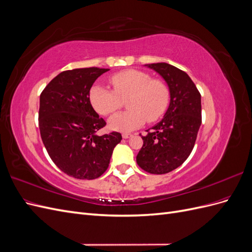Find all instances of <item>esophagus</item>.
Instances as JSON below:
<instances>
[{"mask_svg":"<svg viewBox=\"0 0 252 252\" xmlns=\"http://www.w3.org/2000/svg\"><path fill=\"white\" fill-rule=\"evenodd\" d=\"M122 136H123V139H129L131 136L130 133H123L122 134Z\"/></svg>","mask_w":252,"mask_h":252,"instance_id":"1","label":"esophagus"}]
</instances>
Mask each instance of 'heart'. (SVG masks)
Returning <instances> with one entry per match:
<instances>
[{"instance_id":"1","label":"heart","mask_w":252,"mask_h":252,"mask_svg":"<svg viewBox=\"0 0 252 252\" xmlns=\"http://www.w3.org/2000/svg\"><path fill=\"white\" fill-rule=\"evenodd\" d=\"M113 91L100 84H94L89 91V101L102 116H108L122 107L127 97L124 112L113 114L109 127L118 131H132L141 127L146 120L155 122L161 118L169 104V89L165 83L152 80L147 72L127 69L111 75Z\"/></svg>"}]
</instances>
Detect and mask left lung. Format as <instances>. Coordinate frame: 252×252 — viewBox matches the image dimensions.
Returning <instances> with one entry per match:
<instances>
[{
    "label": "left lung",
    "mask_w": 252,
    "mask_h": 252,
    "mask_svg": "<svg viewBox=\"0 0 252 252\" xmlns=\"http://www.w3.org/2000/svg\"><path fill=\"white\" fill-rule=\"evenodd\" d=\"M158 72L169 89L170 102L163 119L142 136L136 156L142 169L154 174L178 168L191 154L202 123L201 94L189 75L167 63L144 65Z\"/></svg>",
    "instance_id": "left-lung-1"
}]
</instances>
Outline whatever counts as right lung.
Instances as JSON below:
<instances>
[{
  "mask_svg": "<svg viewBox=\"0 0 252 252\" xmlns=\"http://www.w3.org/2000/svg\"><path fill=\"white\" fill-rule=\"evenodd\" d=\"M109 69L77 68L58 74L40 95L41 138L52 162L80 180L96 179L107 170L119 132L97 135L106 125L89 101L94 81Z\"/></svg>",
  "mask_w": 252,
  "mask_h": 252,
  "instance_id": "right-lung-1",
  "label": "right lung"
}]
</instances>
